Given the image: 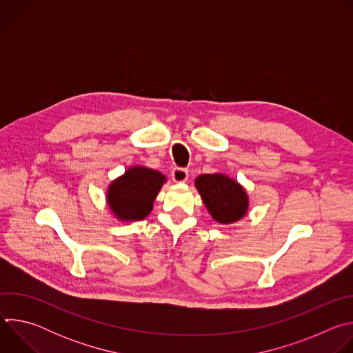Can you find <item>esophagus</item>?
Here are the masks:
<instances>
[{"instance_id":"34e87169","label":"esophagus","mask_w":353,"mask_h":353,"mask_svg":"<svg viewBox=\"0 0 353 353\" xmlns=\"http://www.w3.org/2000/svg\"><path fill=\"white\" fill-rule=\"evenodd\" d=\"M172 179L174 183H184L188 179V170L183 168H174L172 172Z\"/></svg>"}]
</instances>
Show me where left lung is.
<instances>
[{
  "mask_svg": "<svg viewBox=\"0 0 353 353\" xmlns=\"http://www.w3.org/2000/svg\"><path fill=\"white\" fill-rule=\"evenodd\" d=\"M194 184L208 212L216 222L229 225L247 215L250 207L247 191L228 174H199Z\"/></svg>",
  "mask_w": 353,
  "mask_h": 353,
  "instance_id": "left-lung-1",
  "label": "left lung"
}]
</instances>
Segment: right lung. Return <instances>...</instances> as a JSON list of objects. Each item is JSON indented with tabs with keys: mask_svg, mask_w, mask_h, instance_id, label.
<instances>
[{
	"mask_svg": "<svg viewBox=\"0 0 353 353\" xmlns=\"http://www.w3.org/2000/svg\"><path fill=\"white\" fill-rule=\"evenodd\" d=\"M166 176L155 169L132 166L114 179L106 192L112 215L120 222L145 219L154 210V203L166 183Z\"/></svg>",
	"mask_w": 353,
	"mask_h": 353,
	"instance_id": "1",
	"label": "right lung"
}]
</instances>
